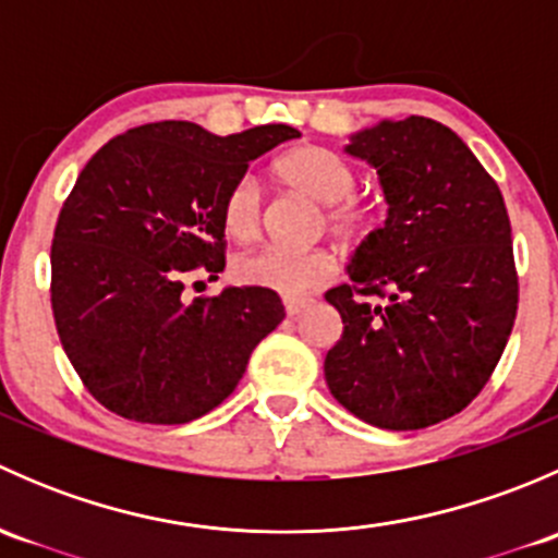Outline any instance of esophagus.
Wrapping results in <instances>:
<instances>
[{
  "instance_id": "1",
  "label": "esophagus",
  "mask_w": 558,
  "mask_h": 558,
  "mask_svg": "<svg viewBox=\"0 0 558 558\" xmlns=\"http://www.w3.org/2000/svg\"><path fill=\"white\" fill-rule=\"evenodd\" d=\"M311 305H313L311 296H286L283 300V307L289 315H300L305 307H311Z\"/></svg>"
}]
</instances>
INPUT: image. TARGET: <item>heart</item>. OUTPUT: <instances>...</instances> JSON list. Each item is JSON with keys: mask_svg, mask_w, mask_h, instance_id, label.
I'll use <instances>...</instances> for the list:
<instances>
[{"mask_svg": "<svg viewBox=\"0 0 558 558\" xmlns=\"http://www.w3.org/2000/svg\"><path fill=\"white\" fill-rule=\"evenodd\" d=\"M275 172L291 189L302 191L324 207V221L331 234L345 243H362L373 229V207L356 199L359 174L335 150L302 145L278 159ZM223 229L229 238L251 243L262 232V191L251 174H243L227 191L221 205ZM240 280L275 294L296 296L335 275V256L326 247H262L238 262Z\"/></svg>", "mask_w": 558, "mask_h": 558, "instance_id": "b5f03b06", "label": "heart"}]
</instances>
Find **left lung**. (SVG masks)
<instances>
[{
	"label": "left lung",
	"mask_w": 558,
	"mask_h": 558,
	"mask_svg": "<svg viewBox=\"0 0 558 558\" xmlns=\"http://www.w3.org/2000/svg\"><path fill=\"white\" fill-rule=\"evenodd\" d=\"M345 154L378 170L388 218L326 291L342 337L326 353L331 397L408 432L461 413L492 378L519 311L502 191L461 137L424 116L362 129Z\"/></svg>",
	"instance_id": "obj_1"
}]
</instances>
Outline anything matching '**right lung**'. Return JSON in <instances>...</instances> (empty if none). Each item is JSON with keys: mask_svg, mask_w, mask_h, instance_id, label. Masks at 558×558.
<instances>
[{"mask_svg": "<svg viewBox=\"0 0 558 558\" xmlns=\"http://www.w3.org/2000/svg\"><path fill=\"white\" fill-rule=\"evenodd\" d=\"M294 137L286 123L229 137L191 121L145 123L77 174L50 245V305L66 359L110 413L140 424L210 413L286 318L269 289L185 302L183 280H218L223 196L253 159Z\"/></svg>", "mask_w": 558, "mask_h": 558, "instance_id": "add662e5", "label": "right lung"}]
</instances>
